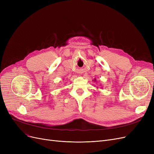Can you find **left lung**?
Segmentation results:
<instances>
[{"instance_id":"1","label":"left lung","mask_w":154,"mask_h":154,"mask_svg":"<svg viewBox=\"0 0 154 154\" xmlns=\"http://www.w3.org/2000/svg\"><path fill=\"white\" fill-rule=\"evenodd\" d=\"M95 80H94V81H95Z\"/></svg>"}]
</instances>
